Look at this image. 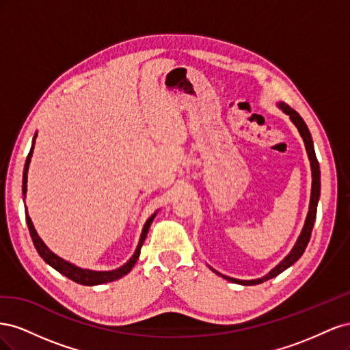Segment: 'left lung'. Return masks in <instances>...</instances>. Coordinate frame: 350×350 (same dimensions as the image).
I'll return each instance as SVG.
<instances>
[{
	"mask_svg": "<svg viewBox=\"0 0 350 350\" xmlns=\"http://www.w3.org/2000/svg\"><path fill=\"white\" fill-rule=\"evenodd\" d=\"M278 108L280 111H283L286 115L289 116L291 121L293 122V125L298 129L302 140H304V144H305V150H306V154H308V159H310V166H311V175H312V185H311V198H310V208H308V213H306V219H305V224H304V228L301 230V234L298 237V239H296L293 248L291 250V252L286 256L276 267L271 269L266 276L262 278H258V279H251V280H242V279H235V278H229V276H225V274H221L219 271H216L215 269L213 270L216 274H219V276H221L224 279L232 282V283H238V284H242V286H252V284H260L262 282L266 280H270L273 278H276L278 274H280L282 271H284L286 269H289L293 262L298 261L301 258V256L304 254L306 245H308L310 242V238H311V232H312V228H314V221H315V217H317V206H319V200H320V189H321V176H320V165H319V161H317V156H315V150H314V143H312V137H311V133L308 130V126H306L305 121L301 118V115L293 111L289 105H286L284 102H278Z\"/></svg>",
	"mask_w": 350,
	"mask_h": 350,
	"instance_id": "1",
	"label": "left lung"
}]
</instances>
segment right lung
I'll use <instances>...</instances> for the list:
<instances>
[{"mask_svg":"<svg viewBox=\"0 0 350 350\" xmlns=\"http://www.w3.org/2000/svg\"><path fill=\"white\" fill-rule=\"evenodd\" d=\"M36 137H38V133H35L33 135V140H31V147H30V152L27 154V159H26V163H25V171H23V187H22V193H23V201L26 198V193H27V172H29V165H30V159H31V154H33V149H35V142H36ZM25 211H26V221H27V226H29V232H30V237H31V241H33L35 243V248L38 250L39 256L44 258V261L46 264H49L51 267H54L57 271H59L61 274H64L66 278L71 279L72 282L76 283H80V284H84V286H96V284H103V283H108V282H113V280H118L121 279L122 276H125V274H129L131 271V269L134 267V264L137 262V260H139L140 257V250L143 247V243L146 241V237H147V232H149L150 229V225L153 219L156 217L157 211L156 210L154 213L146 220V224L143 226V230H142V235H140V239H139V243H137V248L133 254V257L126 261L125 264H122L121 267L115 269V270H108V271H98V270H90V269H81L79 266H76V264H72L64 258H61L59 256H57L55 252H52L48 247L46 243L42 241V238L38 235V232L33 226V221H31L29 213H27V207H25Z\"/></svg>","mask_w":350,"mask_h":350,"instance_id":"add662e5","label":"right lung"}]
</instances>
